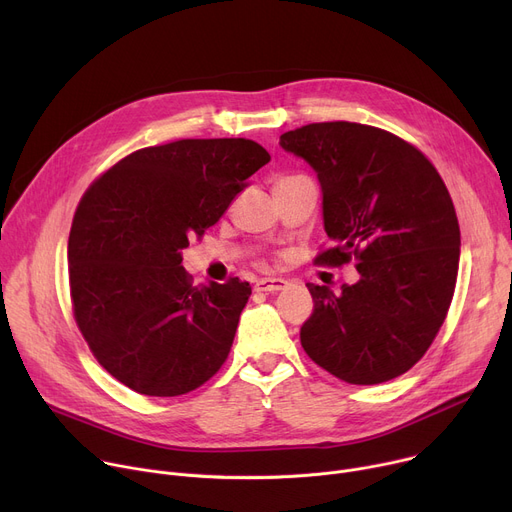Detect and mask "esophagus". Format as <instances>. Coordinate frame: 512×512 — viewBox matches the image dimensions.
Wrapping results in <instances>:
<instances>
[{
    "label": "esophagus",
    "mask_w": 512,
    "mask_h": 512,
    "mask_svg": "<svg viewBox=\"0 0 512 512\" xmlns=\"http://www.w3.org/2000/svg\"><path fill=\"white\" fill-rule=\"evenodd\" d=\"M288 286V280L284 278H263L255 284V290L257 292H278V290H284Z\"/></svg>",
    "instance_id": "34e87169"
}]
</instances>
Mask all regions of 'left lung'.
<instances>
[{"label":"left lung","mask_w":512,"mask_h":512,"mask_svg":"<svg viewBox=\"0 0 512 512\" xmlns=\"http://www.w3.org/2000/svg\"><path fill=\"white\" fill-rule=\"evenodd\" d=\"M323 189L333 241L317 265L352 259L360 280L335 294L306 284L313 313L300 327L309 358L352 385H379L410 370L449 313L461 232L434 164L399 135L352 121H323L282 133Z\"/></svg>","instance_id":"left-lung-1"}]
</instances>
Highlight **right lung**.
I'll return each mask as SVG.
<instances>
[{
	"label": "right lung",
	"instance_id": "1",
	"mask_svg": "<svg viewBox=\"0 0 512 512\" xmlns=\"http://www.w3.org/2000/svg\"><path fill=\"white\" fill-rule=\"evenodd\" d=\"M269 160L245 138L177 140L127 154L82 195L67 243L72 311L92 356L125 387L177 397L226 362L251 286H193L181 249Z\"/></svg>",
	"mask_w": 512,
	"mask_h": 512
}]
</instances>
